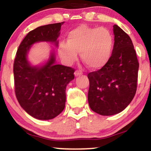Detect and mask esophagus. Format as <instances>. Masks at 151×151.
I'll list each match as a JSON object with an SVG mask.
<instances>
[{"mask_svg":"<svg viewBox=\"0 0 151 151\" xmlns=\"http://www.w3.org/2000/svg\"><path fill=\"white\" fill-rule=\"evenodd\" d=\"M81 74H82V72L81 71V70H76V71L74 72V75H75L76 77L80 76Z\"/></svg>","mask_w":151,"mask_h":151,"instance_id":"1","label":"esophagus"}]
</instances>
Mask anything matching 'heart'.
<instances>
[{"instance_id": "1", "label": "heart", "mask_w": 151, "mask_h": 151, "mask_svg": "<svg viewBox=\"0 0 151 151\" xmlns=\"http://www.w3.org/2000/svg\"><path fill=\"white\" fill-rule=\"evenodd\" d=\"M114 48V37L105 28L90 27L81 25L70 31L67 42H60L58 53L67 65L77 59V52L91 69H100L107 63Z\"/></svg>"}]
</instances>
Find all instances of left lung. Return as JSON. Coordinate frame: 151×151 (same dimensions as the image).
Returning a JSON list of instances; mask_svg holds the SVG:
<instances>
[{
    "instance_id": "obj_1",
    "label": "left lung",
    "mask_w": 151,
    "mask_h": 151,
    "mask_svg": "<svg viewBox=\"0 0 151 151\" xmlns=\"http://www.w3.org/2000/svg\"><path fill=\"white\" fill-rule=\"evenodd\" d=\"M114 45L111 58L98 71L88 74V100L95 113L111 116L123 111L137 91L139 62L132 40L114 26Z\"/></svg>"
}]
</instances>
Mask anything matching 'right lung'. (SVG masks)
<instances>
[{"instance_id":"1","label":"right lung","mask_w":151,"mask_h":151,"mask_svg":"<svg viewBox=\"0 0 151 151\" xmlns=\"http://www.w3.org/2000/svg\"><path fill=\"white\" fill-rule=\"evenodd\" d=\"M63 23L45 25L30 31L21 42L14 58L13 72L17 99L21 106L37 119H52L63 111L66 86L74 79V70L56 65L53 53L43 66H31L27 53L31 45L38 42H51L58 45L56 40Z\"/></svg>"}]
</instances>
